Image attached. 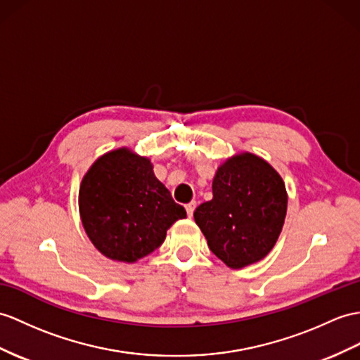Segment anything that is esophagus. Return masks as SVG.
Masks as SVG:
<instances>
[{"label":"esophagus","instance_id":"1","mask_svg":"<svg viewBox=\"0 0 360 360\" xmlns=\"http://www.w3.org/2000/svg\"><path fill=\"white\" fill-rule=\"evenodd\" d=\"M195 206H197V203L195 201H191V203H188L185 207H186V214H188V217L191 218L192 215H194V210H195Z\"/></svg>","mask_w":360,"mask_h":360}]
</instances>
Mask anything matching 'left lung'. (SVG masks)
<instances>
[{"instance_id":"1","label":"left lung","mask_w":360,"mask_h":360,"mask_svg":"<svg viewBox=\"0 0 360 360\" xmlns=\"http://www.w3.org/2000/svg\"><path fill=\"white\" fill-rule=\"evenodd\" d=\"M212 200L194 218L217 258L241 269L264 258L283 231L285 185L261 157L241 153L227 159L212 181Z\"/></svg>"}]
</instances>
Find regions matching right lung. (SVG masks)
I'll use <instances>...</instances> for the list:
<instances>
[{
	"label": "right lung",
	"instance_id": "add662e5",
	"mask_svg": "<svg viewBox=\"0 0 360 360\" xmlns=\"http://www.w3.org/2000/svg\"><path fill=\"white\" fill-rule=\"evenodd\" d=\"M79 214L102 255L136 262L162 246L166 231L186 210L157 180L150 159L119 148L99 157L84 175Z\"/></svg>",
	"mask_w": 360,
	"mask_h": 360
}]
</instances>
